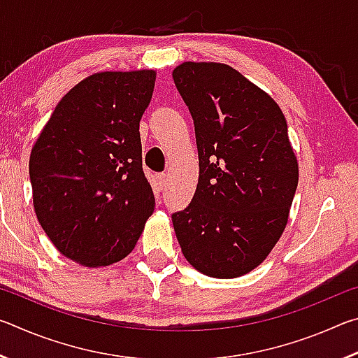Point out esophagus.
Listing matches in <instances>:
<instances>
[{
  "instance_id": "34e87169",
  "label": "esophagus",
  "mask_w": 358,
  "mask_h": 358,
  "mask_svg": "<svg viewBox=\"0 0 358 358\" xmlns=\"http://www.w3.org/2000/svg\"><path fill=\"white\" fill-rule=\"evenodd\" d=\"M156 183L159 187H164L167 183V175L166 173H157L156 175Z\"/></svg>"
}]
</instances>
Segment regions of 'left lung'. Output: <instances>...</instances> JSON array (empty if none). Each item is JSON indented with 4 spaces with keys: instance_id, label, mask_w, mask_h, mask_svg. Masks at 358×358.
<instances>
[{
    "instance_id": "8db88e82",
    "label": "left lung",
    "mask_w": 358,
    "mask_h": 358,
    "mask_svg": "<svg viewBox=\"0 0 358 358\" xmlns=\"http://www.w3.org/2000/svg\"><path fill=\"white\" fill-rule=\"evenodd\" d=\"M172 76L199 153L192 201L172 215L175 235L197 271L243 276L281 238L299 185L286 118L268 93L229 64L185 62Z\"/></svg>"
}]
</instances>
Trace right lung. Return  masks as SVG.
I'll use <instances>...</instances> for the list:
<instances>
[{"instance_id":"add662e5","label":"right lung","mask_w":358,"mask_h":358,"mask_svg":"<svg viewBox=\"0 0 358 358\" xmlns=\"http://www.w3.org/2000/svg\"><path fill=\"white\" fill-rule=\"evenodd\" d=\"M155 82L153 69L88 76L63 96L33 145L34 213L53 246L78 265L120 262L153 215L138 126Z\"/></svg>"}]
</instances>
